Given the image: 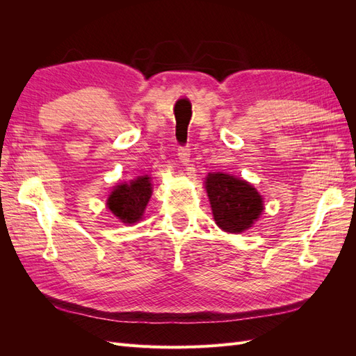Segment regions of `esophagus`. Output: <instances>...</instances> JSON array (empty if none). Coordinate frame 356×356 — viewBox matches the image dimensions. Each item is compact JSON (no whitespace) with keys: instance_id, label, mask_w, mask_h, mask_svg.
<instances>
[{"instance_id":"1","label":"esophagus","mask_w":356,"mask_h":356,"mask_svg":"<svg viewBox=\"0 0 356 356\" xmlns=\"http://www.w3.org/2000/svg\"><path fill=\"white\" fill-rule=\"evenodd\" d=\"M178 156L182 165H188L190 161V147L188 145H179L178 147Z\"/></svg>"}]
</instances>
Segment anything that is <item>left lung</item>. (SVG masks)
<instances>
[{
    "label": "left lung",
    "mask_w": 356,
    "mask_h": 356,
    "mask_svg": "<svg viewBox=\"0 0 356 356\" xmlns=\"http://www.w3.org/2000/svg\"><path fill=\"white\" fill-rule=\"evenodd\" d=\"M207 193L213 220L224 232H245L263 211V199L250 182L227 174H209Z\"/></svg>",
    "instance_id": "8db88e82"
}]
</instances>
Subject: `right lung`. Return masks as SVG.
<instances>
[{
	"mask_svg": "<svg viewBox=\"0 0 356 356\" xmlns=\"http://www.w3.org/2000/svg\"><path fill=\"white\" fill-rule=\"evenodd\" d=\"M149 197H152V182L145 175L132 181L131 184L115 187L106 204L123 222L134 224L141 220Z\"/></svg>",
	"mask_w": 356,
	"mask_h": 356,
	"instance_id": "right-lung-1",
	"label": "right lung"
}]
</instances>
